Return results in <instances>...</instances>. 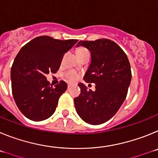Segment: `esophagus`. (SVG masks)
<instances>
[{"instance_id": "34e87169", "label": "esophagus", "mask_w": 158, "mask_h": 158, "mask_svg": "<svg viewBox=\"0 0 158 158\" xmlns=\"http://www.w3.org/2000/svg\"><path fill=\"white\" fill-rule=\"evenodd\" d=\"M69 87H70V85H68V89H69Z\"/></svg>"}]
</instances>
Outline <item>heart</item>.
Masks as SVG:
<instances>
[{
  "label": "heart",
  "mask_w": 158,
  "mask_h": 158,
  "mask_svg": "<svg viewBox=\"0 0 158 158\" xmlns=\"http://www.w3.org/2000/svg\"><path fill=\"white\" fill-rule=\"evenodd\" d=\"M86 53H89V51H88L85 48L81 47V48L77 49V57L81 56L82 54H86ZM64 77H65V78L68 81L74 82L75 81H77L78 79L79 75H78L75 71L69 70V71H67L66 73H65Z\"/></svg>",
  "instance_id": "heart-1"
}]
</instances>
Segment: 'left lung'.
<instances>
[{"instance_id":"obj_1","label":"left lung","mask_w":158,"mask_h":158,"mask_svg":"<svg viewBox=\"0 0 158 158\" xmlns=\"http://www.w3.org/2000/svg\"><path fill=\"white\" fill-rule=\"evenodd\" d=\"M80 46L91 52V64L84 80L96 84V90L88 91L84 84H78L81 94L74 99L75 108L85 122L99 125L112 118L126 99L131 65L121 47L110 40L80 41L77 47Z\"/></svg>"}]
</instances>
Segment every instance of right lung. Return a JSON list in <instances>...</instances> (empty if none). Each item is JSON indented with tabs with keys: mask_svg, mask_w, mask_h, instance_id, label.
Instances as JSON below:
<instances>
[{
	"mask_svg": "<svg viewBox=\"0 0 158 158\" xmlns=\"http://www.w3.org/2000/svg\"><path fill=\"white\" fill-rule=\"evenodd\" d=\"M77 41L40 36L19 51L11 69L12 91L18 108L27 118L42 121L54 114L67 85L61 81L53 87L46 75L58 70L65 53Z\"/></svg>",
	"mask_w": 158,
	"mask_h": 158,
	"instance_id": "obj_1",
	"label": "right lung"
}]
</instances>
